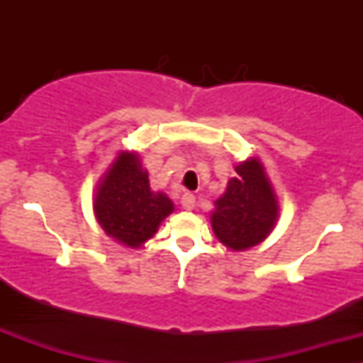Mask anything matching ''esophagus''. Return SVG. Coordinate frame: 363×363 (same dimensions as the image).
I'll list each match as a JSON object with an SVG mask.
<instances>
[{"label": "esophagus", "mask_w": 363, "mask_h": 363, "mask_svg": "<svg viewBox=\"0 0 363 363\" xmlns=\"http://www.w3.org/2000/svg\"><path fill=\"white\" fill-rule=\"evenodd\" d=\"M195 196L191 195V193H184L181 199V203H182V208H186V211H193L195 208Z\"/></svg>", "instance_id": "34e87169"}]
</instances>
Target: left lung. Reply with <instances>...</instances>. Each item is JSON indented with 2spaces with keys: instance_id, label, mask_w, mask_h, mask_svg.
<instances>
[{
  "instance_id": "8db88e82",
  "label": "left lung",
  "mask_w": 363,
  "mask_h": 363,
  "mask_svg": "<svg viewBox=\"0 0 363 363\" xmlns=\"http://www.w3.org/2000/svg\"><path fill=\"white\" fill-rule=\"evenodd\" d=\"M235 172L225 193L214 202L211 225L219 242L233 251H244L270 235L279 218V205L262 161H240Z\"/></svg>"
}]
</instances>
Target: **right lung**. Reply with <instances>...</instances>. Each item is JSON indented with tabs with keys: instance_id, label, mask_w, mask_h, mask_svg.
Instances as JSON below:
<instances>
[{
	"instance_id": "add662e5",
	"label": "right lung",
	"mask_w": 363,
	"mask_h": 363,
	"mask_svg": "<svg viewBox=\"0 0 363 363\" xmlns=\"http://www.w3.org/2000/svg\"><path fill=\"white\" fill-rule=\"evenodd\" d=\"M93 211L108 237L137 250L155 237L174 203L164 193L152 191L140 156L123 151L98 182Z\"/></svg>"
}]
</instances>
